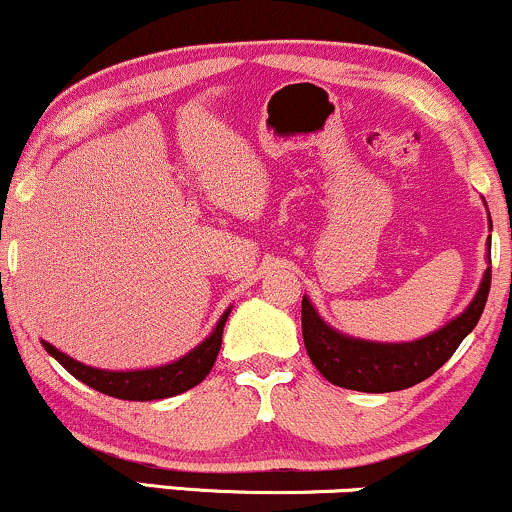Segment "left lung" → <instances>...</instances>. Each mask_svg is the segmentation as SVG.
Returning <instances> with one entry per match:
<instances>
[{"mask_svg": "<svg viewBox=\"0 0 512 512\" xmlns=\"http://www.w3.org/2000/svg\"><path fill=\"white\" fill-rule=\"evenodd\" d=\"M491 221V216H489ZM491 264V245H489ZM491 289V267H486L477 296L467 305L462 315L440 327L438 332L426 334L424 339L404 344L368 342L354 339L332 330L303 296L301 322L303 342L313 366L330 380L332 385L356 392H395L431 378L448 358L455 354L462 339L477 327L484 313L486 298Z\"/></svg>", "mask_w": 512, "mask_h": 512, "instance_id": "8db88e82", "label": "left lung"}]
</instances>
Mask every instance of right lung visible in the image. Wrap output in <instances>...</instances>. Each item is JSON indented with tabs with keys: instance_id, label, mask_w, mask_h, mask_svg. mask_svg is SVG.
I'll list each match as a JSON object with an SVG mask.
<instances>
[{
	"instance_id": "obj_1",
	"label": "right lung",
	"mask_w": 512,
	"mask_h": 512,
	"mask_svg": "<svg viewBox=\"0 0 512 512\" xmlns=\"http://www.w3.org/2000/svg\"><path fill=\"white\" fill-rule=\"evenodd\" d=\"M228 315H231V308H228L226 313L221 315V320L216 322L214 332H211L202 344L195 346L190 354H185L178 358V361L166 363V366L158 368L101 370L62 354L57 346H52L48 342H43V346L52 358H57V363H60L67 373H72L76 380L93 387V390L117 399H129V402H151V399H166L180 395V392H187L190 387L199 385L207 378L216 356H219L223 325H226Z\"/></svg>"
}]
</instances>
